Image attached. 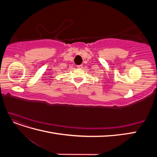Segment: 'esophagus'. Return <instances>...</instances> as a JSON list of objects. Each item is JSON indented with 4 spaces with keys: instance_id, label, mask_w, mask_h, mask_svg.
I'll return each instance as SVG.
<instances>
[{
    "instance_id": "obj_1",
    "label": "esophagus",
    "mask_w": 157,
    "mask_h": 157,
    "mask_svg": "<svg viewBox=\"0 0 157 157\" xmlns=\"http://www.w3.org/2000/svg\"><path fill=\"white\" fill-rule=\"evenodd\" d=\"M77 68H78V69H82V65H77Z\"/></svg>"
}]
</instances>
